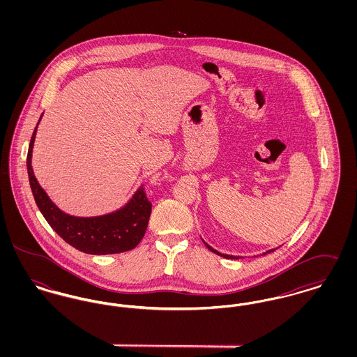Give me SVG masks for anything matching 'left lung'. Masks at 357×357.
<instances>
[{"instance_id":"obj_1","label":"left lung","mask_w":357,"mask_h":357,"mask_svg":"<svg viewBox=\"0 0 357 357\" xmlns=\"http://www.w3.org/2000/svg\"><path fill=\"white\" fill-rule=\"evenodd\" d=\"M204 245L208 248V250H211L213 253H215V255H221V257H223V258H227V259H238L239 257H236V255H222V253H220V252H217V250H214L211 246H208L206 242H204ZM275 249H271V250H268V252H265L264 255H268V253H271V252H274Z\"/></svg>"}]
</instances>
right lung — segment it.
Instances as JSON below:
<instances>
[{"mask_svg": "<svg viewBox=\"0 0 357 357\" xmlns=\"http://www.w3.org/2000/svg\"><path fill=\"white\" fill-rule=\"evenodd\" d=\"M38 123L31 139L26 169L36 204L52 229L70 246L86 255H115L134 249L144 236L151 215V204L147 201L143 186L136 190L127 204L107 214L76 217L63 211L34 176L32 153Z\"/></svg>", "mask_w": 357, "mask_h": 357, "instance_id": "right-lung-1", "label": "right lung"}]
</instances>
